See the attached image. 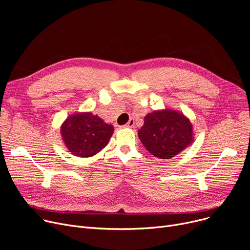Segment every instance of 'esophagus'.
Returning a JSON list of instances; mask_svg holds the SVG:
<instances>
[{"label":"esophagus","mask_w":250,"mask_h":250,"mask_svg":"<svg viewBox=\"0 0 250 250\" xmlns=\"http://www.w3.org/2000/svg\"><path fill=\"white\" fill-rule=\"evenodd\" d=\"M134 125H135V122H134V120H132V118H130V120L128 121V123L125 125H124V127H134Z\"/></svg>","instance_id":"obj_1"}]
</instances>
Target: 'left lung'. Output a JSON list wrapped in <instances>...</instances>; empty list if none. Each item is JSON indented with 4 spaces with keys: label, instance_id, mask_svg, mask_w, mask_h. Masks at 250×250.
<instances>
[{
    "label": "left lung",
    "instance_id": "1",
    "mask_svg": "<svg viewBox=\"0 0 250 250\" xmlns=\"http://www.w3.org/2000/svg\"><path fill=\"white\" fill-rule=\"evenodd\" d=\"M138 136L145 148L160 159H171L189 147L194 140L189 118L172 108L148 113Z\"/></svg>",
    "mask_w": 250,
    "mask_h": 250
}]
</instances>
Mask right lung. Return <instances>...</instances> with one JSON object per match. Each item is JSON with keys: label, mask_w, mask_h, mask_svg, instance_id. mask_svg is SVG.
Listing matches in <instances>:
<instances>
[{"label": "right lung", "mask_w": 250, "mask_h": 250, "mask_svg": "<svg viewBox=\"0 0 250 250\" xmlns=\"http://www.w3.org/2000/svg\"><path fill=\"white\" fill-rule=\"evenodd\" d=\"M113 132L112 125L92 112L73 113L61 125L64 147L81 158L94 156L106 147Z\"/></svg>", "instance_id": "obj_1"}]
</instances>
